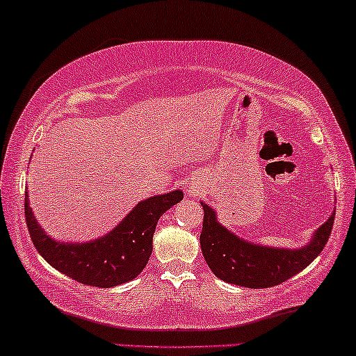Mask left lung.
<instances>
[{
    "label": "left lung",
    "mask_w": 356,
    "mask_h": 356,
    "mask_svg": "<svg viewBox=\"0 0 356 356\" xmlns=\"http://www.w3.org/2000/svg\"><path fill=\"white\" fill-rule=\"evenodd\" d=\"M201 232V250L207 266L218 279L246 289H269L289 280L321 254L332 232L335 211L301 248L257 245L238 236L217 218L206 202Z\"/></svg>",
    "instance_id": "1"
}]
</instances>
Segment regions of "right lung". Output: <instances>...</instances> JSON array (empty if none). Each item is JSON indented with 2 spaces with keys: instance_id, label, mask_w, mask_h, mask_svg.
<instances>
[{
  "instance_id": "right-lung-1",
  "label": "right lung",
  "mask_w": 356,
  "mask_h": 356,
  "mask_svg": "<svg viewBox=\"0 0 356 356\" xmlns=\"http://www.w3.org/2000/svg\"><path fill=\"white\" fill-rule=\"evenodd\" d=\"M183 199L181 189L155 194L136 204L128 216L104 236L90 241H58L43 230L29 204L26 222L32 243L51 267L76 282L110 289L138 277L152 254V238L159 218Z\"/></svg>"
}]
</instances>
